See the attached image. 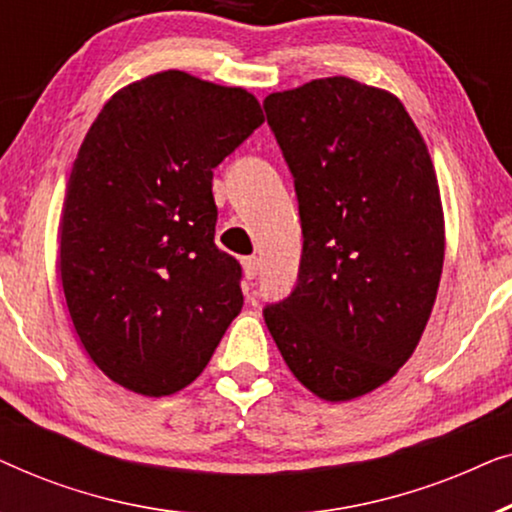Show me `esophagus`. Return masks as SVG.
Listing matches in <instances>:
<instances>
[{
  "label": "esophagus",
  "mask_w": 512,
  "mask_h": 512,
  "mask_svg": "<svg viewBox=\"0 0 512 512\" xmlns=\"http://www.w3.org/2000/svg\"><path fill=\"white\" fill-rule=\"evenodd\" d=\"M242 268H244V277L247 279H256L258 275V268H261V263H258L256 256H247L242 261Z\"/></svg>",
  "instance_id": "34e87169"
}]
</instances>
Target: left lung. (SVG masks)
Segmentation results:
<instances>
[{"mask_svg": "<svg viewBox=\"0 0 512 512\" xmlns=\"http://www.w3.org/2000/svg\"><path fill=\"white\" fill-rule=\"evenodd\" d=\"M296 186L298 282L263 317L324 401L389 382L431 317L445 258L436 170L398 97L347 76L263 102Z\"/></svg>", "mask_w": 512, "mask_h": 512, "instance_id": "left-lung-1", "label": "left lung"}]
</instances>
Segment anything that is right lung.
Wrapping results in <instances>:
<instances>
[{"label": "right lung", "mask_w": 512, "mask_h": 512, "mask_svg": "<svg viewBox=\"0 0 512 512\" xmlns=\"http://www.w3.org/2000/svg\"><path fill=\"white\" fill-rule=\"evenodd\" d=\"M261 104L186 72L104 104L69 174L60 279L83 349L109 380L170 396L198 377L242 310V268L214 244V167Z\"/></svg>", "instance_id": "obj_1"}]
</instances>
